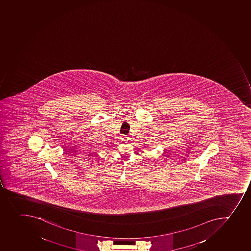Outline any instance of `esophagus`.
<instances>
[{"instance_id": "esophagus-1", "label": "esophagus", "mask_w": 251, "mask_h": 251, "mask_svg": "<svg viewBox=\"0 0 251 251\" xmlns=\"http://www.w3.org/2000/svg\"><path fill=\"white\" fill-rule=\"evenodd\" d=\"M121 138H122V140L124 141V142H126V141L129 139V136L128 135H122Z\"/></svg>"}]
</instances>
